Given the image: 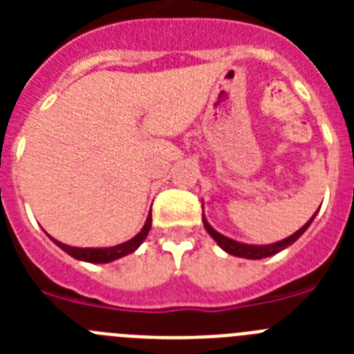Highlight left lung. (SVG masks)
<instances>
[{"label":"left lung","instance_id":"1","mask_svg":"<svg viewBox=\"0 0 354 354\" xmlns=\"http://www.w3.org/2000/svg\"><path fill=\"white\" fill-rule=\"evenodd\" d=\"M315 214H317V212H315ZM315 214L312 216L310 220L306 221L301 228H299L298 232H294L292 236L286 237V239H282V241H278V243H271V245H246V243H239V241H234V239H230V237L223 236V234L216 232L214 228L207 223V220H205L204 214H202V221H204V227H205V230L209 232V236H211L212 239L218 243V245H220V248H223L225 252L230 253V255H234V257L253 259V261H255V259L271 257V255H274V253L282 252V250H286L287 246L292 245L294 241L299 239L306 228L310 227V223L314 221Z\"/></svg>","mask_w":354,"mask_h":354}]
</instances>
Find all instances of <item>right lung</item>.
I'll return each instance as SVG.
<instances>
[{
	"label": "right lung",
	"instance_id": "add662e5",
	"mask_svg": "<svg viewBox=\"0 0 354 354\" xmlns=\"http://www.w3.org/2000/svg\"><path fill=\"white\" fill-rule=\"evenodd\" d=\"M150 225H152V216H147V221L143 225V228L140 230L133 239L126 241V243H122V245L117 246H109V248H76V246H68L60 243V241L53 239L56 246H60L65 253H68L71 257L77 259V261H83V262H92V264H106V262H111V261H117L120 257H126L129 253H133L134 250H138L140 245H142L143 241H145L147 234L150 230Z\"/></svg>",
	"mask_w": 354,
	"mask_h": 354
}]
</instances>
